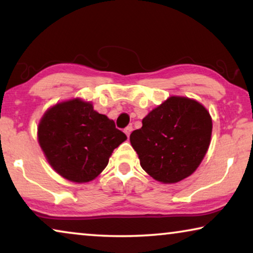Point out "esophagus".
<instances>
[{
  "mask_svg": "<svg viewBox=\"0 0 253 253\" xmlns=\"http://www.w3.org/2000/svg\"><path fill=\"white\" fill-rule=\"evenodd\" d=\"M124 132H126V136H127V137H129V136H130V133H131V132H132V126H126V129H124Z\"/></svg>",
  "mask_w": 253,
  "mask_h": 253,
  "instance_id": "obj_1",
  "label": "esophagus"
}]
</instances>
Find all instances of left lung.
<instances>
[{
    "mask_svg": "<svg viewBox=\"0 0 253 253\" xmlns=\"http://www.w3.org/2000/svg\"><path fill=\"white\" fill-rule=\"evenodd\" d=\"M212 117L196 100L169 98L147 114L143 126L130 134L140 166L165 184L189 177L210 147Z\"/></svg>",
    "mask_w": 253,
    "mask_h": 253,
    "instance_id": "8db88e82",
    "label": "left lung"
}]
</instances>
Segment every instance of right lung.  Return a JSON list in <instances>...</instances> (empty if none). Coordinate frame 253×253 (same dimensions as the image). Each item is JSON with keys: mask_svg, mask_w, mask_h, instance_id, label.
I'll return each instance as SVG.
<instances>
[{"mask_svg": "<svg viewBox=\"0 0 253 253\" xmlns=\"http://www.w3.org/2000/svg\"><path fill=\"white\" fill-rule=\"evenodd\" d=\"M126 139L113 120L79 98L50 107L38 126V141L48 164L75 183L89 182L101 174L113 151Z\"/></svg>", "mask_w": 253, "mask_h": 253, "instance_id": "obj_1", "label": "right lung"}]
</instances>
